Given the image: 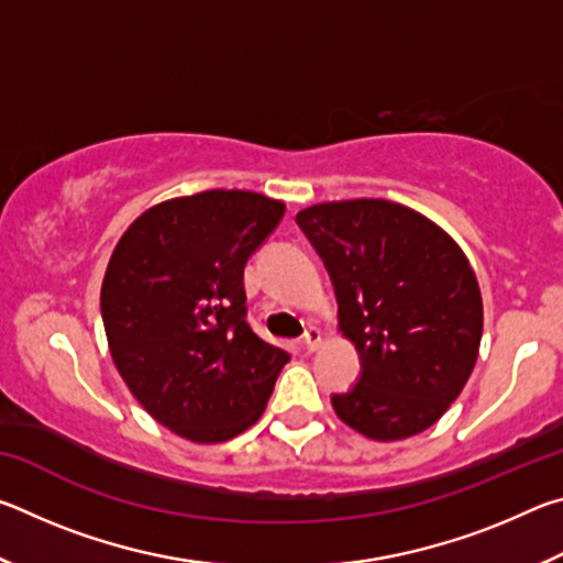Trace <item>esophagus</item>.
<instances>
[{
  "label": "esophagus",
  "mask_w": 563,
  "mask_h": 563,
  "mask_svg": "<svg viewBox=\"0 0 563 563\" xmlns=\"http://www.w3.org/2000/svg\"><path fill=\"white\" fill-rule=\"evenodd\" d=\"M322 345V332L318 328H308L302 335V347L308 352H316Z\"/></svg>",
  "instance_id": "obj_1"
}]
</instances>
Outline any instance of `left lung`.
Instances as JSON below:
<instances>
[{"label":"left lung","mask_w":563,"mask_h":563,"mask_svg":"<svg viewBox=\"0 0 563 563\" xmlns=\"http://www.w3.org/2000/svg\"><path fill=\"white\" fill-rule=\"evenodd\" d=\"M335 285L338 325L362 360L332 395L338 417L375 442L440 419L479 355L484 308L470 261L430 218L385 198L316 203L295 216Z\"/></svg>","instance_id":"8db88e82"}]
</instances>
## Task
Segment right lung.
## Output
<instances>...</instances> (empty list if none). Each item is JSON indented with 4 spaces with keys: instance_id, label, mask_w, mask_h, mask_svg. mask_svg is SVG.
<instances>
[{
    "instance_id": "1",
    "label": "right lung",
    "mask_w": 563,
    "mask_h": 563,
    "mask_svg": "<svg viewBox=\"0 0 563 563\" xmlns=\"http://www.w3.org/2000/svg\"><path fill=\"white\" fill-rule=\"evenodd\" d=\"M285 203L203 190L151 206L113 247L101 318L123 383L146 412L196 444L258 422L290 355L245 320L243 268Z\"/></svg>"
}]
</instances>
